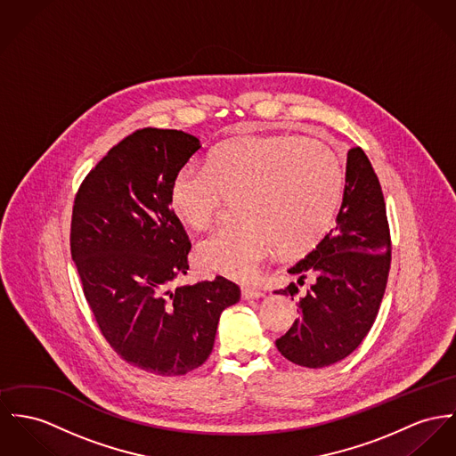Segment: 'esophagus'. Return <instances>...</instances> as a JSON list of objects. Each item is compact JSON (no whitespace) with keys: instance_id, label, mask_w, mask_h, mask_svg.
<instances>
[{"instance_id":"1","label":"esophagus","mask_w":456,"mask_h":456,"mask_svg":"<svg viewBox=\"0 0 456 456\" xmlns=\"http://www.w3.org/2000/svg\"><path fill=\"white\" fill-rule=\"evenodd\" d=\"M241 297L245 300H255V298H262L264 293L260 289H253V288H243L241 289Z\"/></svg>"}]
</instances>
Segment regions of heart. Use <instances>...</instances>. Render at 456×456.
<instances>
[{
	"instance_id": "heart-1",
	"label": "heart",
	"mask_w": 456,
	"mask_h": 456,
	"mask_svg": "<svg viewBox=\"0 0 456 456\" xmlns=\"http://www.w3.org/2000/svg\"><path fill=\"white\" fill-rule=\"evenodd\" d=\"M344 172L321 142L295 135H255L216 147L205 170L182 168L170 185L176 218L208 229L224 198L234 200L238 222L198 246V264L231 280H253L274 249L297 255L330 231L340 203Z\"/></svg>"
}]
</instances>
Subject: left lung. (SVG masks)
I'll use <instances>...</instances> for the list:
<instances>
[{
	"instance_id": "1",
	"label": "left lung",
	"mask_w": 456,
	"mask_h": 456,
	"mask_svg": "<svg viewBox=\"0 0 456 456\" xmlns=\"http://www.w3.org/2000/svg\"><path fill=\"white\" fill-rule=\"evenodd\" d=\"M390 269V232L379 176L361 147L347 152L346 187L337 225L293 267L298 281L315 278L297 302L300 317L276 340L278 351L305 368L346 359L371 330ZM276 293L295 295L291 282ZM293 300V298H291Z\"/></svg>"
}]
</instances>
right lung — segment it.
I'll list each match as a JSON object with an SVG mask.
<instances>
[{"instance_id":"1","label":"right lung","mask_w":456,"mask_h":456,"mask_svg":"<svg viewBox=\"0 0 456 456\" xmlns=\"http://www.w3.org/2000/svg\"><path fill=\"white\" fill-rule=\"evenodd\" d=\"M200 147L180 130H137L83 180L72 208L70 255L105 340L158 377L200 368L220 314L241 297L222 276L174 286L189 271L191 243L170 185Z\"/></svg>"}]
</instances>
